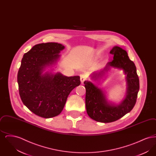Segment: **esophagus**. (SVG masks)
Returning <instances> with one entry per match:
<instances>
[{
  "mask_svg": "<svg viewBox=\"0 0 156 156\" xmlns=\"http://www.w3.org/2000/svg\"><path fill=\"white\" fill-rule=\"evenodd\" d=\"M86 78H87L86 75L84 74L80 75V80H81L82 83H83V82L86 80Z\"/></svg>",
  "mask_w": 156,
  "mask_h": 156,
  "instance_id": "34e87169",
  "label": "esophagus"
}]
</instances>
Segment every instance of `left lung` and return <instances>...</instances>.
Returning a JSON list of instances; mask_svg holds the SVG:
<instances>
[{
    "mask_svg": "<svg viewBox=\"0 0 156 156\" xmlns=\"http://www.w3.org/2000/svg\"><path fill=\"white\" fill-rule=\"evenodd\" d=\"M113 59L107 63L104 69L94 73L93 79L101 77L108 72L110 67L123 69L126 74L127 91L125 99L119 105L109 102L104 92L91 82H84L86 89L85 105L89 117L97 122L110 123L122 118L133 108L139 90V78L136 67L129 59L126 51L118 46H115L110 51Z\"/></svg>",
    "mask_w": 156,
    "mask_h": 156,
    "instance_id": "obj_1",
    "label": "left lung"
}]
</instances>
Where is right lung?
I'll list each match as a JSON object with an SVG mask.
<instances>
[{
    "label": "right lung",
    "mask_w": 156,
    "mask_h": 156,
    "mask_svg": "<svg viewBox=\"0 0 156 156\" xmlns=\"http://www.w3.org/2000/svg\"><path fill=\"white\" fill-rule=\"evenodd\" d=\"M64 46L57 43L38 44L23 55L17 74L20 98L35 115L44 118L58 115L73 89L80 85V77H68L47 72L59 58Z\"/></svg>",
    "instance_id": "1"
}]
</instances>
